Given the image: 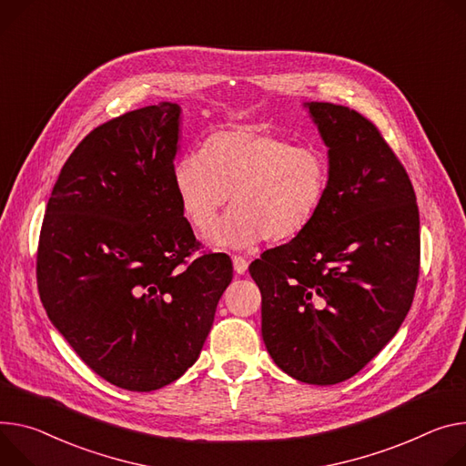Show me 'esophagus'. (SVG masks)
Segmentation results:
<instances>
[{
    "label": "esophagus",
    "mask_w": 466,
    "mask_h": 466,
    "mask_svg": "<svg viewBox=\"0 0 466 466\" xmlns=\"http://www.w3.org/2000/svg\"><path fill=\"white\" fill-rule=\"evenodd\" d=\"M232 262H234V271L238 275H243L248 268V262L243 258V257H232Z\"/></svg>",
    "instance_id": "esophagus-1"
}]
</instances>
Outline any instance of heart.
Instances as JSON below:
<instances>
[{"mask_svg":"<svg viewBox=\"0 0 466 466\" xmlns=\"http://www.w3.org/2000/svg\"><path fill=\"white\" fill-rule=\"evenodd\" d=\"M180 209L206 232L232 195V211L209 234L218 247L243 248L262 238L284 243L309 228L329 189V163L314 147H293L264 126H234L209 136L202 154L173 171Z\"/></svg>","mask_w":466,"mask_h":466,"instance_id":"obj_1","label":"heart"}]
</instances>
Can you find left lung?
Wrapping results in <instances>:
<instances>
[{"label":"left lung","instance_id":"obj_1","mask_svg":"<svg viewBox=\"0 0 466 466\" xmlns=\"http://www.w3.org/2000/svg\"><path fill=\"white\" fill-rule=\"evenodd\" d=\"M329 147L316 219L248 266L275 364L309 385L359 373L403 323L420 275V214L405 167L355 109L307 104Z\"/></svg>","mask_w":466,"mask_h":466}]
</instances>
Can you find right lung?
<instances>
[{"mask_svg": "<svg viewBox=\"0 0 466 466\" xmlns=\"http://www.w3.org/2000/svg\"><path fill=\"white\" fill-rule=\"evenodd\" d=\"M180 106L111 118L54 186L36 250L40 301L77 357L111 385L150 392L195 364L232 280L200 252L173 184Z\"/></svg>", "mask_w": 466, "mask_h": 466, "instance_id": "right-lung-1", "label": "right lung"}]
</instances>
